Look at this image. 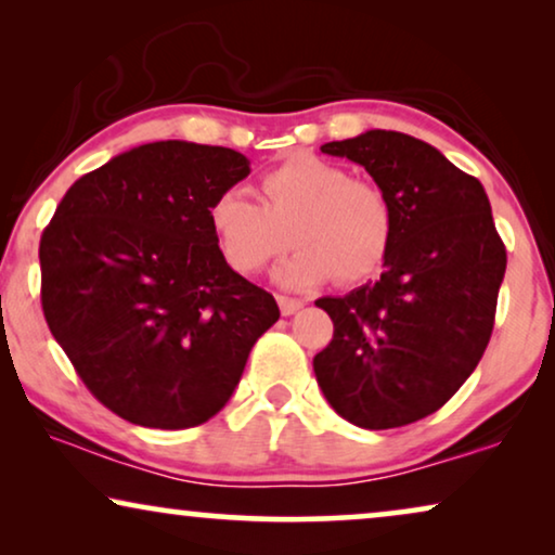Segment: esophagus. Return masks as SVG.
Masks as SVG:
<instances>
[{
  "label": "esophagus",
  "mask_w": 555,
  "mask_h": 555,
  "mask_svg": "<svg viewBox=\"0 0 555 555\" xmlns=\"http://www.w3.org/2000/svg\"><path fill=\"white\" fill-rule=\"evenodd\" d=\"M278 306H280V313H283V315H293V313H298V310L306 306V302L298 300V298H287V295H278Z\"/></svg>",
  "instance_id": "1"
}]
</instances>
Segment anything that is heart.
<instances>
[{
	"label": "heart",
	"mask_w": 555,
	"mask_h": 555,
	"mask_svg": "<svg viewBox=\"0 0 555 555\" xmlns=\"http://www.w3.org/2000/svg\"><path fill=\"white\" fill-rule=\"evenodd\" d=\"M262 204L247 189L215 196L209 224L227 264L255 275L295 242L278 268L287 287H310L336 275L356 283L382 268L393 237V211L376 184L351 179L344 166L298 154L260 181Z\"/></svg>",
	"instance_id": "heart-1"
}]
</instances>
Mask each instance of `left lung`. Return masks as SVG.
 <instances>
[{"instance_id": "8db88e82", "label": "left lung", "mask_w": 555, "mask_h": 555, "mask_svg": "<svg viewBox=\"0 0 555 555\" xmlns=\"http://www.w3.org/2000/svg\"><path fill=\"white\" fill-rule=\"evenodd\" d=\"M363 166L393 211L376 283L318 298L333 340L313 359L323 397L356 427L393 429L435 414L467 382L495 321L505 245L480 181L399 131L331 141Z\"/></svg>"}]
</instances>
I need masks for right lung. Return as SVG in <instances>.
<instances>
[{"label":"right lung","instance_id":"obj_1","mask_svg":"<svg viewBox=\"0 0 555 555\" xmlns=\"http://www.w3.org/2000/svg\"><path fill=\"white\" fill-rule=\"evenodd\" d=\"M249 173L224 146L154 141L67 189L42 232V310L90 393L151 429L211 420L278 302L227 264L217 194Z\"/></svg>","mask_w":555,"mask_h":555}]
</instances>
